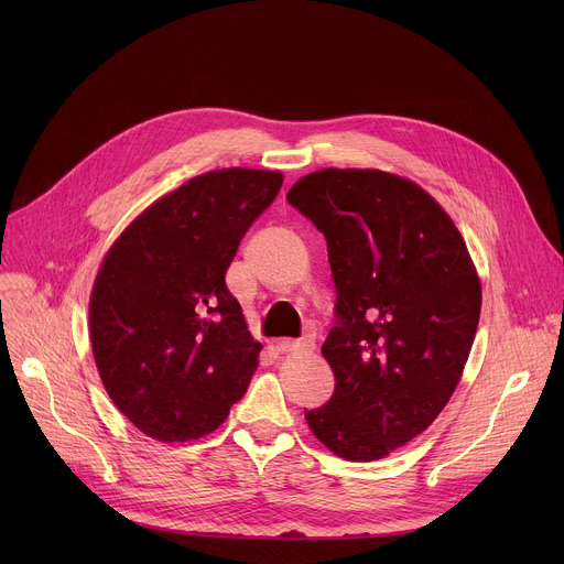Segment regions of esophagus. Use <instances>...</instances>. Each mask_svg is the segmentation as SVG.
<instances>
[{"label": "esophagus", "instance_id": "obj_1", "mask_svg": "<svg viewBox=\"0 0 564 564\" xmlns=\"http://www.w3.org/2000/svg\"><path fill=\"white\" fill-rule=\"evenodd\" d=\"M274 348L279 352H312L314 341L312 339H279V341H274Z\"/></svg>", "mask_w": 564, "mask_h": 564}]
</instances>
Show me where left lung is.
Returning <instances> with one entry per match:
<instances>
[{
    "instance_id": "obj_1",
    "label": "left lung",
    "mask_w": 564,
    "mask_h": 564,
    "mask_svg": "<svg viewBox=\"0 0 564 564\" xmlns=\"http://www.w3.org/2000/svg\"><path fill=\"white\" fill-rule=\"evenodd\" d=\"M288 200L324 231L337 288V326L321 346L335 392L305 422L344 459H381L455 392L479 321L477 270L453 218L409 178L328 167Z\"/></svg>"
}]
</instances>
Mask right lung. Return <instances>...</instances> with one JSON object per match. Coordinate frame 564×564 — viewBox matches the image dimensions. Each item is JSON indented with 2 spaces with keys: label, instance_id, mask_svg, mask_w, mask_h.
<instances>
[{
  "label": "right lung",
  "instance_id": "1",
  "mask_svg": "<svg viewBox=\"0 0 564 564\" xmlns=\"http://www.w3.org/2000/svg\"><path fill=\"white\" fill-rule=\"evenodd\" d=\"M281 185L270 170L200 174L138 214L105 254L89 301L94 359L118 411L151 440H200L246 394L263 346L225 272Z\"/></svg>",
  "mask_w": 564,
  "mask_h": 564
}]
</instances>
